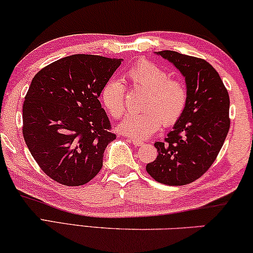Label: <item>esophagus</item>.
Segmentation results:
<instances>
[{"instance_id":"34e87169","label":"esophagus","mask_w":253,"mask_h":253,"mask_svg":"<svg viewBox=\"0 0 253 253\" xmlns=\"http://www.w3.org/2000/svg\"><path fill=\"white\" fill-rule=\"evenodd\" d=\"M130 142L133 143V145L136 146V148H139V146H142L143 144H144V143L141 142V141H138V139H131Z\"/></svg>"}]
</instances>
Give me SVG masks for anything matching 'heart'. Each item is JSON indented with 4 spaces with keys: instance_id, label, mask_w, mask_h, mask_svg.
Here are the masks:
<instances>
[{
    "instance_id": "obj_1",
    "label": "heart",
    "mask_w": 253,
    "mask_h": 253,
    "mask_svg": "<svg viewBox=\"0 0 253 253\" xmlns=\"http://www.w3.org/2000/svg\"><path fill=\"white\" fill-rule=\"evenodd\" d=\"M126 77L135 87L144 89L148 94L143 102L145 110L129 112L117 127L120 133L145 139L163 124L169 127L178 122L187 104V89L184 83L170 78L165 69L146 60L129 68ZM125 90L122 81L111 78L101 92L104 107L114 118H119L125 112Z\"/></svg>"
}]
</instances>
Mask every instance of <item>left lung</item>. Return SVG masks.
<instances>
[{"mask_svg":"<svg viewBox=\"0 0 253 253\" xmlns=\"http://www.w3.org/2000/svg\"><path fill=\"white\" fill-rule=\"evenodd\" d=\"M185 77L187 104L146 171L165 185H186L213 164L229 129V96L216 69L206 60L175 51L156 52Z\"/></svg>","mask_w":253,"mask_h":253,"instance_id":"8db88e82","label":"left lung"}]
</instances>
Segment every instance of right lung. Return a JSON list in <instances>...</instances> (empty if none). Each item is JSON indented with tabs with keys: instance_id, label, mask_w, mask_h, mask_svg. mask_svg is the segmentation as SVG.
<instances>
[{
	"instance_id": "add662e5",
	"label": "right lung",
	"mask_w": 253,
	"mask_h": 253,
	"mask_svg": "<svg viewBox=\"0 0 253 253\" xmlns=\"http://www.w3.org/2000/svg\"><path fill=\"white\" fill-rule=\"evenodd\" d=\"M123 59L74 54L34 76L22 107V134L41 169L67 186L93 179L114 141L99 101L105 83Z\"/></svg>"
}]
</instances>
